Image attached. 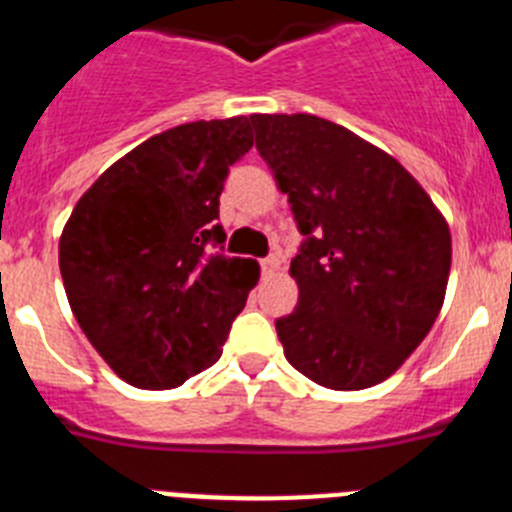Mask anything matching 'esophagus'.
<instances>
[{
	"instance_id": "1",
	"label": "esophagus",
	"mask_w": 512,
	"mask_h": 512,
	"mask_svg": "<svg viewBox=\"0 0 512 512\" xmlns=\"http://www.w3.org/2000/svg\"><path fill=\"white\" fill-rule=\"evenodd\" d=\"M279 266H282V256H279V253H271L269 259L261 261V271H264L266 277L274 274V271H279Z\"/></svg>"
}]
</instances>
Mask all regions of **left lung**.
I'll return each mask as SVG.
<instances>
[{
  "label": "left lung",
  "instance_id": "8db88e82",
  "mask_svg": "<svg viewBox=\"0 0 512 512\" xmlns=\"http://www.w3.org/2000/svg\"><path fill=\"white\" fill-rule=\"evenodd\" d=\"M256 148L305 235L300 289L277 320L284 356L328 390L384 382L423 343L451 271L446 217L413 174L369 140L315 115H251Z\"/></svg>",
  "mask_w": 512,
  "mask_h": 512
}]
</instances>
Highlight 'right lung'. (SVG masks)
<instances>
[{"label": "right lung", "mask_w": 512, "mask_h": 512, "mask_svg": "<svg viewBox=\"0 0 512 512\" xmlns=\"http://www.w3.org/2000/svg\"><path fill=\"white\" fill-rule=\"evenodd\" d=\"M251 117L184 122L117 158L63 225L58 266L76 323L112 372L171 390L215 364L259 264L210 253Z\"/></svg>", "instance_id": "obj_1"}]
</instances>
